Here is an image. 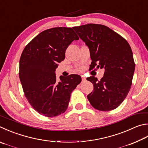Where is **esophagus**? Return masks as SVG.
Segmentation results:
<instances>
[{
    "instance_id": "34e87169",
    "label": "esophagus",
    "mask_w": 148,
    "mask_h": 148,
    "mask_svg": "<svg viewBox=\"0 0 148 148\" xmlns=\"http://www.w3.org/2000/svg\"><path fill=\"white\" fill-rule=\"evenodd\" d=\"M82 82H85L86 81V78H85V77L82 76Z\"/></svg>"
}]
</instances>
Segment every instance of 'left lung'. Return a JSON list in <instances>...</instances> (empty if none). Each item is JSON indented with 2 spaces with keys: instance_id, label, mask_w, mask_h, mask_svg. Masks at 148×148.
<instances>
[{
  "instance_id": "left-lung-1",
  "label": "left lung",
  "mask_w": 148,
  "mask_h": 148,
  "mask_svg": "<svg viewBox=\"0 0 148 148\" xmlns=\"http://www.w3.org/2000/svg\"><path fill=\"white\" fill-rule=\"evenodd\" d=\"M73 29L89 48L90 69H105L100 80L94 76L87 78L94 85L87 99L99 111L117 108L132 84L135 64L130 45L120 35L102 25L87 24Z\"/></svg>"
}]
</instances>
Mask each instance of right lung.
Wrapping results in <instances>:
<instances>
[{
    "label": "right lung",
    "mask_w": 148,
    "mask_h": 148,
    "mask_svg": "<svg viewBox=\"0 0 148 148\" xmlns=\"http://www.w3.org/2000/svg\"><path fill=\"white\" fill-rule=\"evenodd\" d=\"M79 37L72 28L48 29L26 45L19 61V78L26 99L40 114L54 117L66 111L72 91L82 82L79 75L60 76L56 69L65 51Z\"/></svg>",
    "instance_id": "1"
}]
</instances>
